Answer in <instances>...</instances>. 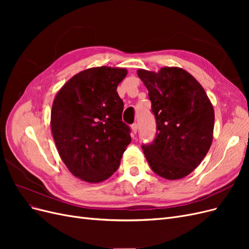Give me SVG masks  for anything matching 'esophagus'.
<instances>
[{
  "label": "esophagus",
  "instance_id": "obj_1",
  "mask_svg": "<svg viewBox=\"0 0 249 249\" xmlns=\"http://www.w3.org/2000/svg\"><path fill=\"white\" fill-rule=\"evenodd\" d=\"M131 130H132L133 135L136 134V133H137V130H138V126H137V124H133L131 125Z\"/></svg>",
  "mask_w": 249,
  "mask_h": 249
}]
</instances>
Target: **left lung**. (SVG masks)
<instances>
[{
  "instance_id": "1",
  "label": "left lung",
  "mask_w": 249,
  "mask_h": 249,
  "mask_svg": "<svg viewBox=\"0 0 249 249\" xmlns=\"http://www.w3.org/2000/svg\"><path fill=\"white\" fill-rule=\"evenodd\" d=\"M148 90L157 123L152 144L142 145L152 170L175 180L187 177L208 154L213 141L214 108L205 89L180 67L138 70Z\"/></svg>"
}]
</instances>
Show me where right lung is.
<instances>
[{
    "instance_id": "obj_1",
    "label": "right lung",
    "mask_w": 249,
    "mask_h": 249,
    "mask_svg": "<svg viewBox=\"0 0 249 249\" xmlns=\"http://www.w3.org/2000/svg\"><path fill=\"white\" fill-rule=\"evenodd\" d=\"M127 73L100 66L74 74L53 102L51 129L58 153L72 176L87 183L109 178L130 144L116 89Z\"/></svg>"
}]
</instances>
